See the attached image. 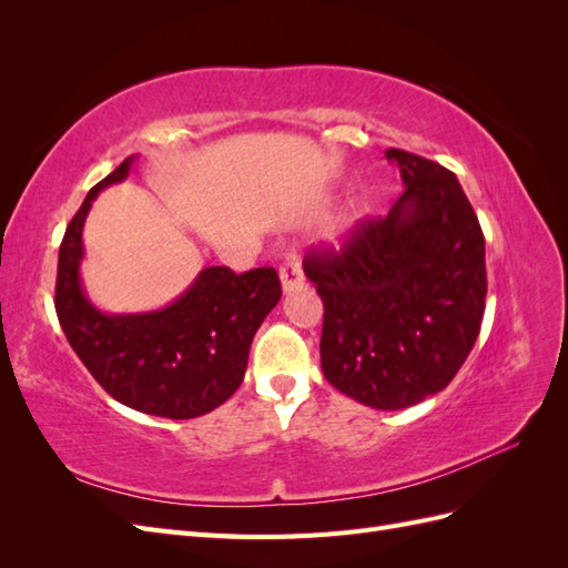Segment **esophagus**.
I'll return each instance as SVG.
<instances>
[{
	"label": "esophagus",
	"mask_w": 568,
	"mask_h": 568,
	"mask_svg": "<svg viewBox=\"0 0 568 568\" xmlns=\"http://www.w3.org/2000/svg\"><path fill=\"white\" fill-rule=\"evenodd\" d=\"M280 280H282L284 294H291V291L303 286V272H301V263L296 255L286 257V261L280 265Z\"/></svg>",
	"instance_id": "esophagus-1"
}]
</instances>
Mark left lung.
Here are the masks:
<instances>
[{
  "instance_id": "obj_1",
  "label": "left lung",
  "mask_w": 568,
  "mask_h": 568,
  "mask_svg": "<svg viewBox=\"0 0 568 568\" xmlns=\"http://www.w3.org/2000/svg\"><path fill=\"white\" fill-rule=\"evenodd\" d=\"M405 192L363 220L341 251H311L324 303L322 372L374 409H403L448 386L486 311V242L462 184L434 161L388 149Z\"/></svg>"
}]
</instances>
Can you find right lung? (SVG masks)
<instances>
[{
    "label": "right lung",
    "instance_id": "1",
    "mask_svg": "<svg viewBox=\"0 0 568 568\" xmlns=\"http://www.w3.org/2000/svg\"><path fill=\"white\" fill-rule=\"evenodd\" d=\"M125 159L84 196L59 248L57 315L82 365L118 403L168 419L209 415L242 386L251 341L282 298L277 272L205 267L180 298L153 313H101L84 294L82 227L101 189L123 182Z\"/></svg>",
    "mask_w": 568,
    "mask_h": 568
}]
</instances>
